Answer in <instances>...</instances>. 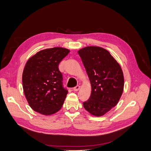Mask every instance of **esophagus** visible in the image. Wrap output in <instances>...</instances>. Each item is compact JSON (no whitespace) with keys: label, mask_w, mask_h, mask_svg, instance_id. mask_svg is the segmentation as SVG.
I'll list each match as a JSON object with an SVG mask.
<instances>
[{"label":"esophagus","mask_w":151,"mask_h":151,"mask_svg":"<svg viewBox=\"0 0 151 151\" xmlns=\"http://www.w3.org/2000/svg\"><path fill=\"white\" fill-rule=\"evenodd\" d=\"M79 89H80V86H78V85H77V86H76L75 87L73 88V90L74 91H78V90H79Z\"/></svg>","instance_id":"34e87169"}]
</instances>
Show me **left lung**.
Instances as JSON below:
<instances>
[{"label":"left lung","mask_w":151,"mask_h":151,"mask_svg":"<svg viewBox=\"0 0 151 151\" xmlns=\"http://www.w3.org/2000/svg\"><path fill=\"white\" fill-rule=\"evenodd\" d=\"M92 86L89 99L83 102L86 111L102 116L117 105L121 98L124 77L119 64L108 51L89 46L78 51Z\"/></svg>","instance_id":"1"}]
</instances>
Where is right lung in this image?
Segmentation results:
<instances>
[{
  "mask_svg": "<svg viewBox=\"0 0 151 151\" xmlns=\"http://www.w3.org/2000/svg\"><path fill=\"white\" fill-rule=\"evenodd\" d=\"M70 51L63 47L43 49L28 59L24 68V92L29 106L45 116L63 106L68 90L63 85L59 64Z\"/></svg>",
  "mask_w": 151,
  "mask_h": 151,
  "instance_id": "obj_1",
  "label": "right lung"
}]
</instances>
